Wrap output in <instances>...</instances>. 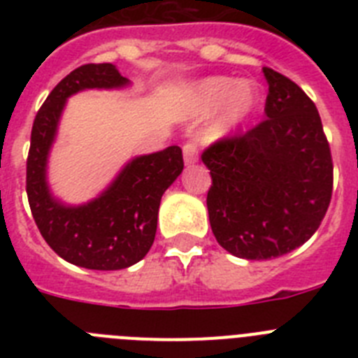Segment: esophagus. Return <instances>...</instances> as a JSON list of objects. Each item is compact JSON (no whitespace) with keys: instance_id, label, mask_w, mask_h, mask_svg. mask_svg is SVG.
I'll return each mask as SVG.
<instances>
[{"instance_id":"esophagus-1","label":"esophagus","mask_w":358,"mask_h":358,"mask_svg":"<svg viewBox=\"0 0 358 358\" xmlns=\"http://www.w3.org/2000/svg\"><path fill=\"white\" fill-rule=\"evenodd\" d=\"M182 157H185V164L197 163V159H199L197 143H194V141L186 143L185 147H182Z\"/></svg>"}]
</instances>
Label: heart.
Masks as SVG:
<instances>
[{
	"label": "heart",
	"mask_w": 358,
	"mask_h": 358,
	"mask_svg": "<svg viewBox=\"0 0 358 358\" xmlns=\"http://www.w3.org/2000/svg\"><path fill=\"white\" fill-rule=\"evenodd\" d=\"M188 113L206 118L218 109L213 122V138H231L242 131L260 106V87L252 80L215 75L195 82L186 94Z\"/></svg>",
	"instance_id": "heart-1"
}]
</instances>
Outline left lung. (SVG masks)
Here are the masks:
<instances>
[{
  "mask_svg": "<svg viewBox=\"0 0 358 358\" xmlns=\"http://www.w3.org/2000/svg\"><path fill=\"white\" fill-rule=\"evenodd\" d=\"M265 116L248 134L202 154L211 176L208 213L217 242L236 258L271 260L314 235L334 185L330 147L314 102L264 68Z\"/></svg>",
  "mask_w": 358,
  "mask_h": 358,
  "instance_id": "obj_1",
  "label": "left lung"
}]
</instances>
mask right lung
I'll return each mask as SVG.
<instances>
[{
  "mask_svg": "<svg viewBox=\"0 0 358 358\" xmlns=\"http://www.w3.org/2000/svg\"><path fill=\"white\" fill-rule=\"evenodd\" d=\"M132 82L115 64H85L62 78L48 94L31 127L27 194L43 238L69 264L93 271H120L143 260L157 229L161 197L185 163L177 145L134 156L115 179L82 204L57 197L48 163L68 98L87 90H125Z\"/></svg>",
  "mask_w": 358,
  "mask_h": 358,
  "instance_id": "add662e5",
  "label": "right lung"
}]
</instances>
